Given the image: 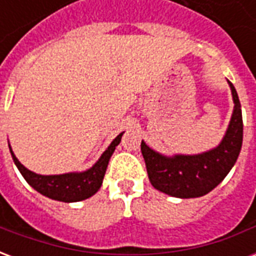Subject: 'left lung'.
Masks as SVG:
<instances>
[{
    "instance_id": "obj_1",
    "label": "left lung",
    "mask_w": 256,
    "mask_h": 256,
    "mask_svg": "<svg viewBox=\"0 0 256 256\" xmlns=\"http://www.w3.org/2000/svg\"><path fill=\"white\" fill-rule=\"evenodd\" d=\"M233 97V112L225 136L212 150L196 155H163L141 141L146 172L152 186L168 196L192 198L216 188L234 166L242 145V115L238 96L228 80Z\"/></svg>"
}]
</instances>
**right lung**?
<instances>
[{"label":"right lung","mask_w":256,"mask_h":256,"mask_svg":"<svg viewBox=\"0 0 256 256\" xmlns=\"http://www.w3.org/2000/svg\"><path fill=\"white\" fill-rule=\"evenodd\" d=\"M123 133L112 140L108 148L102 152L98 160L90 168L84 172H64V174H53V176H42V174H36L28 170L20 163L19 159L14 156L10 144L9 142L8 144L14 164L19 168V172H22L26 181L30 184L36 192H40L52 200L64 202V203H75V202H82V200L92 198L101 188L106 167H108V162L120 142Z\"/></svg>","instance_id":"right-lung-1"}]
</instances>
